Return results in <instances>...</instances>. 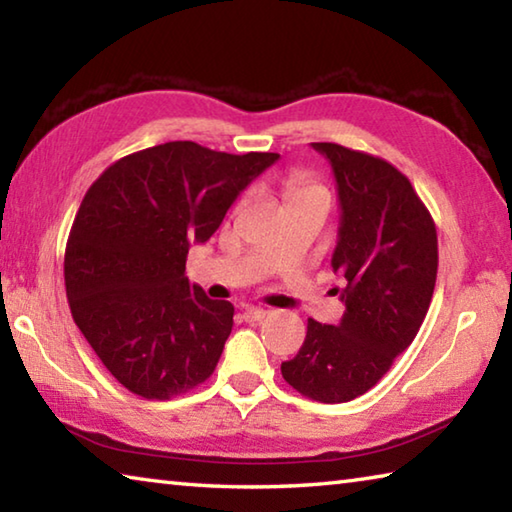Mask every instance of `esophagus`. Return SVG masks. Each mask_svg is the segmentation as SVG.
<instances>
[{"instance_id": "esophagus-1", "label": "esophagus", "mask_w": 512, "mask_h": 512, "mask_svg": "<svg viewBox=\"0 0 512 512\" xmlns=\"http://www.w3.org/2000/svg\"><path fill=\"white\" fill-rule=\"evenodd\" d=\"M271 314V309H264V307H246L244 311V318L246 320H262Z\"/></svg>"}]
</instances>
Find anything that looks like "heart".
Returning <instances> with one entry per match:
<instances>
[{
  "label": "heart",
  "instance_id": "obj_1",
  "mask_svg": "<svg viewBox=\"0 0 512 512\" xmlns=\"http://www.w3.org/2000/svg\"><path fill=\"white\" fill-rule=\"evenodd\" d=\"M284 187H287V196L289 201H296V198H305V196H311V194H325V187L316 183L314 178L307 176V173H291V176L287 178V183H284Z\"/></svg>",
  "mask_w": 512,
  "mask_h": 512
}]
</instances>
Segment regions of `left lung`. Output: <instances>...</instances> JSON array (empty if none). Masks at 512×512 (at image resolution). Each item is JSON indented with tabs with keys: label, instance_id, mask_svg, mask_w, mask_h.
Instances as JSON below:
<instances>
[{
	"label": "left lung",
	"instance_id": "1",
	"mask_svg": "<svg viewBox=\"0 0 512 512\" xmlns=\"http://www.w3.org/2000/svg\"><path fill=\"white\" fill-rule=\"evenodd\" d=\"M332 164L341 223L332 268L345 280L339 325L307 320L298 354L282 377L300 395L341 404L370 391L413 343L438 273L436 223L391 162L314 142ZM339 291V289H336Z\"/></svg>",
	"mask_w": 512,
	"mask_h": 512
}]
</instances>
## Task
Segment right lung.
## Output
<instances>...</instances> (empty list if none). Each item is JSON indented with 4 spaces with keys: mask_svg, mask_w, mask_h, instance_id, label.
<instances>
[{
    "mask_svg": "<svg viewBox=\"0 0 512 512\" xmlns=\"http://www.w3.org/2000/svg\"><path fill=\"white\" fill-rule=\"evenodd\" d=\"M277 158L167 142L110 164L88 189L65 248L67 300L103 366L131 393L169 400L214 372L235 307L189 284V244H205Z\"/></svg>",
    "mask_w": 512,
    "mask_h": 512,
    "instance_id": "add662e5",
    "label": "right lung"
}]
</instances>
